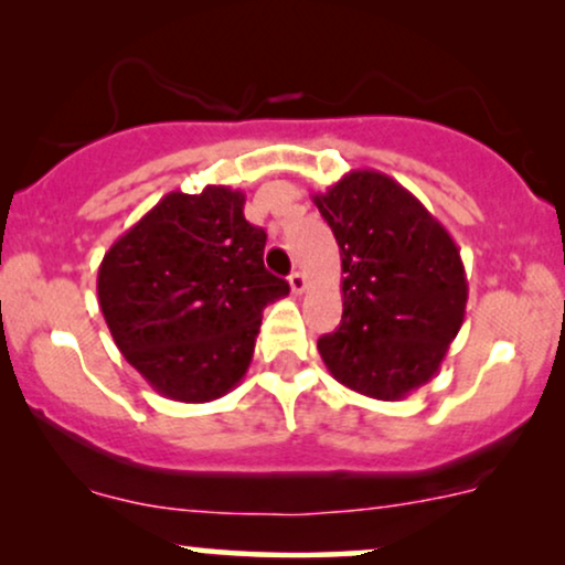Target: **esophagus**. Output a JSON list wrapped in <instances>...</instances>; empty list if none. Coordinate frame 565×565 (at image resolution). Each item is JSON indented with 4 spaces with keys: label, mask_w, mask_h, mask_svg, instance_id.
Returning <instances> with one entry per match:
<instances>
[{
    "label": "esophagus",
    "mask_w": 565,
    "mask_h": 565,
    "mask_svg": "<svg viewBox=\"0 0 565 565\" xmlns=\"http://www.w3.org/2000/svg\"><path fill=\"white\" fill-rule=\"evenodd\" d=\"M289 287L295 295H302V291L308 289V276H305L302 270H295V274L289 276Z\"/></svg>",
    "instance_id": "obj_1"
}]
</instances>
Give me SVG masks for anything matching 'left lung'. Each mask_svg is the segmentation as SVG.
Returning <instances> with one entry per match:
<instances>
[{"label":"left lung","instance_id":"1","mask_svg":"<svg viewBox=\"0 0 565 565\" xmlns=\"http://www.w3.org/2000/svg\"><path fill=\"white\" fill-rule=\"evenodd\" d=\"M313 204L342 257V321L319 353L337 382L398 401L436 377L465 321L468 276L449 231L377 170H353Z\"/></svg>","mask_w":565,"mask_h":565}]
</instances>
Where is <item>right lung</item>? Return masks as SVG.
<instances>
[{
    "label": "right lung",
    "mask_w": 565,
    "mask_h": 565,
    "mask_svg": "<svg viewBox=\"0 0 565 565\" xmlns=\"http://www.w3.org/2000/svg\"><path fill=\"white\" fill-rule=\"evenodd\" d=\"M265 231L246 223L244 193L172 191L111 244L97 300L121 355L153 391L204 404L252 364L263 310L289 295L263 265Z\"/></svg>",
    "instance_id": "add662e5"
}]
</instances>
